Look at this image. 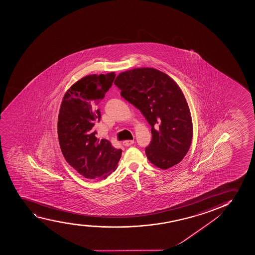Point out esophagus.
<instances>
[{
  "mask_svg": "<svg viewBox=\"0 0 255 255\" xmlns=\"http://www.w3.org/2000/svg\"><path fill=\"white\" fill-rule=\"evenodd\" d=\"M133 143H134V140H126V141H123V144L125 146H130Z\"/></svg>",
  "mask_w": 255,
  "mask_h": 255,
  "instance_id": "obj_1",
  "label": "esophagus"
}]
</instances>
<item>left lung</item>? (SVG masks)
Returning a JSON list of instances; mask_svg holds the SVG:
<instances>
[{"instance_id": "1", "label": "left lung", "mask_w": 255, "mask_h": 255, "mask_svg": "<svg viewBox=\"0 0 255 255\" xmlns=\"http://www.w3.org/2000/svg\"><path fill=\"white\" fill-rule=\"evenodd\" d=\"M114 84L151 126L152 140L145 148L148 160L161 169L179 163L192 143V121L176 82L158 69L137 68L120 73Z\"/></svg>"}]
</instances>
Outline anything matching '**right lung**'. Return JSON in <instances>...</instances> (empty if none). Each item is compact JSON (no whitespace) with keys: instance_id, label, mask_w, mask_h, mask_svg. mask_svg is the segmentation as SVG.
<instances>
[{"instance_id":"1","label":"right lung","mask_w":255,"mask_h":255,"mask_svg":"<svg viewBox=\"0 0 255 255\" xmlns=\"http://www.w3.org/2000/svg\"><path fill=\"white\" fill-rule=\"evenodd\" d=\"M115 73L89 75L73 84L60 107L57 133L67 162L87 179L107 178L116 170L122 150L107 139L96 137L95 121H100L98 105L113 85Z\"/></svg>"}]
</instances>
